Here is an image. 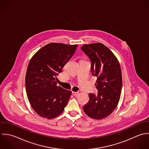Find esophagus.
<instances>
[{
	"label": "esophagus",
	"instance_id": "obj_1",
	"mask_svg": "<svg viewBox=\"0 0 149 149\" xmlns=\"http://www.w3.org/2000/svg\"><path fill=\"white\" fill-rule=\"evenodd\" d=\"M72 95H78V94H79V93H78V92L72 91Z\"/></svg>",
	"mask_w": 149,
	"mask_h": 149
}]
</instances>
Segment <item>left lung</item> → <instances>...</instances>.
<instances>
[{
	"label": "left lung",
	"mask_w": 149,
	"mask_h": 149,
	"mask_svg": "<svg viewBox=\"0 0 149 149\" xmlns=\"http://www.w3.org/2000/svg\"><path fill=\"white\" fill-rule=\"evenodd\" d=\"M81 49L91 60L93 75L97 77L95 85L98 94L89 93V101L84 106L90 118L104 119L117 107L122 88V74L119 60L102 43L84 44Z\"/></svg>",
	"instance_id": "8db88e82"
}]
</instances>
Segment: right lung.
<instances>
[{"instance_id": "add662e5", "label": "right lung", "mask_w": 149, "mask_h": 149, "mask_svg": "<svg viewBox=\"0 0 149 149\" xmlns=\"http://www.w3.org/2000/svg\"><path fill=\"white\" fill-rule=\"evenodd\" d=\"M77 47L78 44L49 43L29 61L25 77L27 96L33 110L43 118L58 116L70 98L71 91L57 86V76Z\"/></svg>"}]
</instances>
